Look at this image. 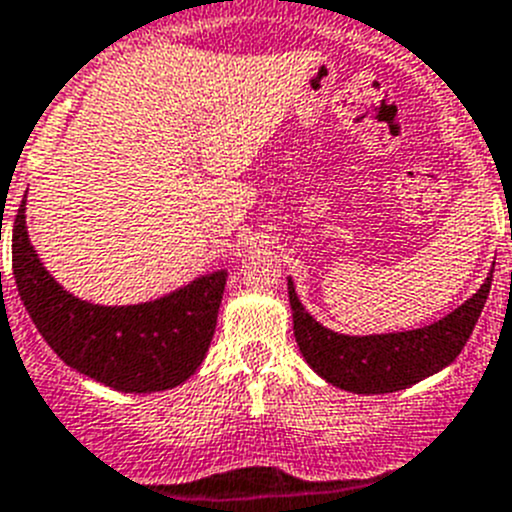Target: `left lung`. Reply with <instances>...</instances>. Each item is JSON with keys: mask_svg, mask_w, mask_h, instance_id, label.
<instances>
[{"mask_svg": "<svg viewBox=\"0 0 512 512\" xmlns=\"http://www.w3.org/2000/svg\"><path fill=\"white\" fill-rule=\"evenodd\" d=\"M490 285L492 273L469 301L421 329L347 336L336 334L313 319L298 301L293 280L288 278L293 334L311 370L336 388L357 395L395 393L426 380L428 375H436L459 357L485 308Z\"/></svg>", "mask_w": 512, "mask_h": 512, "instance_id": "left-lung-1", "label": "left lung"}]
</instances>
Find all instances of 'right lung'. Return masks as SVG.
I'll list each match as a JSON object with an SVG mask.
<instances>
[{"instance_id":"obj_1","label":"right lung","mask_w":512,"mask_h":512,"mask_svg":"<svg viewBox=\"0 0 512 512\" xmlns=\"http://www.w3.org/2000/svg\"><path fill=\"white\" fill-rule=\"evenodd\" d=\"M12 270L22 303L48 347L76 372L122 393L170 390L199 370L227 285V270H219L137 306L81 301L55 283L35 255L25 199L12 229Z\"/></svg>"}]
</instances>
